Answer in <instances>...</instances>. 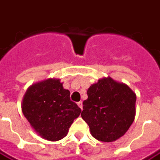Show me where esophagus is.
I'll return each instance as SVG.
<instances>
[{
	"instance_id": "1",
	"label": "esophagus",
	"mask_w": 160,
	"mask_h": 160,
	"mask_svg": "<svg viewBox=\"0 0 160 160\" xmlns=\"http://www.w3.org/2000/svg\"><path fill=\"white\" fill-rule=\"evenodd\" d=\"M77 104H78V106H79L80 109H82V102H81V101L78 102V103H77Z\"/></svg>"
}]
</instances>
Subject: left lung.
<instances>
[{"instance_id": "obj_1", "label": "left lung", "mask_w": 160, "mask_h": 160, "mask_svg": "<svg viewBox=\"0 0 160 160\" xmlns=\"http://www.w3.org/2000/svg\"><path fill=\"white\" fill-rule=\"evenodd\" d=\"M81 118L95 139L111 142L122 137L135 117L136 95L127 85L111 77L98 80L87 90Z\"/></svg>"}]
</instances>
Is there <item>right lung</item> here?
Listing matches in <instances>:
<instances>
[{
    "instance_id": "1",
    "label": "right lung",
    "mask_w": 160,
    "mask_h": 160,
    "mask_svg": "<svg viewBox=\"0 0 160 160\" xmlns=\"http://www.w3.org/2000/svg\"><path fill=\"white\" fill-rule=\"evenodd\" d=\"M22 111L40 136L59 141L68 134L81 110L70 99V92L60 80L48 79L32 85L24 96Z\"/></svg>"
}]
</instances>
